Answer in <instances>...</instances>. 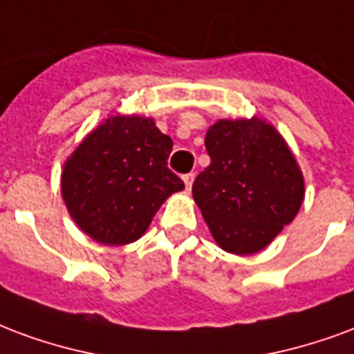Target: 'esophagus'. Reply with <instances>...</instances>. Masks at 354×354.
I'll return each instance as SVG.
<instances>
[{
  "instance_id": "34e87169",
  "label": "esophagus",
  "mask_w": 354,
  "mask_h": 354,
  "mask_svg": "<svg viewBox=\"0 0 354 354\" xmlns=\"http://www.w3.org/2000/svg\"><path fill=\"white\" fill-rule=\"evenodd\" d=\"M193 180H195V174L189 172V174H184V184H185V189L189 191L191 185H193Z\"/></svg>"
}]
</instances>
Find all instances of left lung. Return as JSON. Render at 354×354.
I'll use <instances>...</instances> for the list:
<instances>
[{"mask_svg": "<svg viewBox=\"0 0 354 354\" xmlns=\"http://www.w3.org/2000/svg\"><path fill=\"white\" fill-rule=\"evenodd\" d=\"M210 165L193 198L219 248L250 255L289 225L304 201V178L289 146L259 118L219 120L204 138Z\"/></svg>", "mask_w": 354, "mask_h": 354, "instance_id": "left-lung-1", "label": "left lung"}]
</instances>
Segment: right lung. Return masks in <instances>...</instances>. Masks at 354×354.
<instances>
[{"label":"right lung","instance_id":"add662e5","mask_svg":"<svg viewBox=\"0 0 354 354\" xmlns=\"http://www.w3.org/2000/svg\"><path fill=\"white\" fill-rule=\"evenodd\" d=\"M172 140L151 118L114 116L84 138L62 172L75 223L106 245L142 236L159 206L184 182L167 167Z\"/></svg>","mask_w":354,"mask_h":354}]
</instances>
